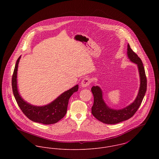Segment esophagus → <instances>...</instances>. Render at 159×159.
Returning <instances> with one entry per match:
<instances>
[{
  "mask_svg": "<svg viewBox=\"0 0 159 159\" xmlns=\"http://www.w3.org/2000/svg\"><path fill=\"white\" fill-rule=\"evenodd\" d=\"M90 84H91V80L88 77L84 78L81 81V86L83 88H86L88 86H89Z\"/></svg>",
  "mask_w": 159,
  "mask_h": 159,
  "instance_id": "esophagus-1",
  "label": "esophagus"
}]
</instances>
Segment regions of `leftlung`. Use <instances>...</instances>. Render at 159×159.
Here are the masks:
<instances>
[{"mask_svg":"<svg viewBox=\"0 0 159 159\" xmlns=\"http://www.w3.org/2000/svg\"><path fill=\"white\" fill-rule=\"evenodd\" d=\"M127 56L129 59L136 64L140 77V87L135 101L130 105L121 110H114L109 108L103 99L102 91L98 86H93L91 91L93 95V104L92 114L98 120L107 124H115L126 120L132 117L139 108L144 97L147 89V79L144 68L141 59L131 49L127 46Z\"/></svg>","mask_w":159,"mask_h":159,"instance_id":"obj_1","label":"left lung"}]
</instances>
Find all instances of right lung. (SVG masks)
<instances>
[{
	"label": "right lung",
	"mask_w": 159,
	"mask_h": 159,
	"mask_svg": "<svg viewBox=\"0 0 159 159\" xmlns=\"http://www.w3.org/2000/svg\"><path fill=\"white\" fill-rule=\"evenodd\" d=\"M21 56L15 64L11 80L12 89L16 101L20 109L30 120L43 124H52L62 119L67 113L68 101L73 93L78 90V85H76L68 91L64 92L56 99L45 106H34L25 100L20 95L17 87V71Z\"/></svg>",
	"instance_id": "1"
}]
</instances>
